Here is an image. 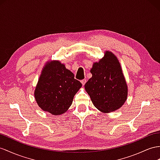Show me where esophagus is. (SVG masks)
I'll list each match as a JSON object with an SVG mask.
<instances>
[{"label": "esophagus", "instance_id": "1", "mask_svg": "<svg viewBox=\"0 0 160 160\" xmlns=\"http://www.w3.org/2000/svg\"><path fill=\"white\" fill-rule=\"evenodd\" d=\"M86 82H87V80H81V83L82 84L83 86L86 84Z\"/></svg>", "mask_w": 160, "mask_h": 160}]
</instances>
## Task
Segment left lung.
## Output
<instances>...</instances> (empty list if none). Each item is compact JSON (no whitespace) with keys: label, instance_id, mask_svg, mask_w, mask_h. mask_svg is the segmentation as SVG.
<instances>
[{"label":"left lung","instance_id":"8db88e82","mask_svg":"<svg viewBox=\"0 0 160 160\" xmlns=\"http://www.w3.org/2000/svg\"><path fill=\"white\" fill-rule=\"evenodd\" d=\"M104 57L94 62L92 78L84 85L95 107L103 113L115 112L124 104L128 87L117 57L105 51Z\"/></svg>","mask_w":160,"mask_h":160}]
</instances>
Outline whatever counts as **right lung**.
<instances>
[{
	"mask_svg": "<svg viewBox=\"0 0 160 160\" xmlns=\"http://www.w3.org/2000/svg\"><path fill=\"white\" fill-rule=\"evenodd\" d=\"M82 87L73 73L59 61H47L36 84L34 97L41 109L59 116L68 111Z\"/></svg>",
	"mask_w": 160,
	"mask_h": 160,
	"instance_id": "obj_1",
	"label": "right lung"
}]
</instances>
